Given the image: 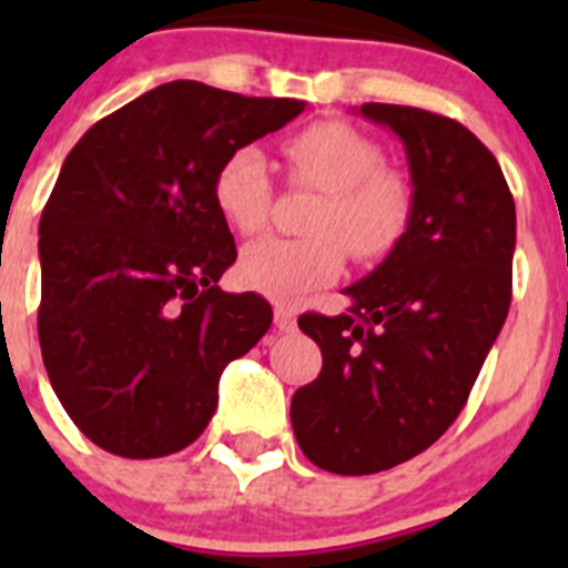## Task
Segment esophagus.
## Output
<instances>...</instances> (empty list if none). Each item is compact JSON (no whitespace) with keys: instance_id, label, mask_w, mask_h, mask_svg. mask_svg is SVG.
<instances>
[{"instance_id":"obj_1","label":"esophagus","mask_w":568,"mask_h":568,"mask_svg":"<svg viewBox=\"0 0 568 568\" xmlns=\"http://www.w3.org/2000/svg\"><path fill=\"white\" fill-rule=\"evenodd\" d=\"M273 321L281 333H293L295 329V313L287 307V304H275L273 307Z\"/></svg>"}]
</instances>
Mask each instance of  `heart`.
I'll use <instances>...</instances> for the list:
<instances>
[{"label":"heart","mask_w":568,"mask_h":568,"mask_svg":"<svg viewBox=\"0 0 568 568\" xmlns=\"http://www.w3.org/2000/svg\"><path fill=\"white\" fill-rule=\"evenodd\" d=\"M293 179L324 190L310 219L313 239L253 241L239 261L244 287L275 301H298L327 287L344 270V244L355 258L373 261L404 239L413 222V187L384 168V153L344 122L301 130L287 144ZM215 204L224 222L244 235L264 227L273 204L267 155L247 144L215 173Z\"/></svg>","instance_id":"1"}]
</instances>
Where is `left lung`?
<instances>
[{
    "instance_id": "left-lung-1",
    "label": "left lung",
    "mask_w": 568,
    "mask_h": 568,
    "mask_svg": "<svg viewBox=\"0 0 568 568\" xmlns=\"http://www.w3.org/2000/svg\"><path fill=\"white\" fill-rule=\"evenodd\" d=\"M358 113L404 142L415 207L393 253L344 290L346 313L298 318L324 366L293 395V433L335 475L393 469L453 426L509 313L515 255V199L478 135L404 104Z\"/></svg>"
}]
</instances>
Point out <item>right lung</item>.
I'll use <instances>...</instances> for the list:
<instances>
[{"label":"right lung","mask_w":568,"mask_h":568,"mask_svg":"<svg viewBox=\"0 0 568 568\" xmlns=\"http://www.w3.org/2000/svg\"><path fill=\"white\" fill-rule=\"evenodd\" d=\"M301 110L179 79L104 115L64 159L39 222V344L64 413L104 453L193 444L224 366L273 324L261 295L219 287L235 241L215 173Z\"/></svg>","instance_id":"obj_1"}]
</instances>
